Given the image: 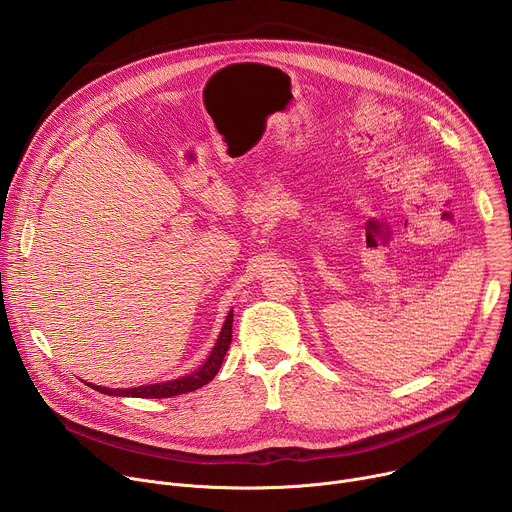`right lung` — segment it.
<instances>
[{"label": "right lung", "instance_id": "add662e5", "mask_svg": "<svg viewBox=\"0 0 512 512\" xmlns=\"http://www.w3.org/2000/svg\"><path fill=\"white\" fill-rule=\"evenodd\" d=\"M233 340V312L227 316V322L223 326L221 336H218L208 360L202 364V367L182 379L168 381V383H158V385H145V387H135V389H105L99 385H93L95 391L105 393V395H115V397H143V399H166V397H176L182 393H190L206 385L208 381L214 379V375L221 369V364L225 360V354L231 346Z\"/></svg>", "mask_w": 512, "mask_h": 512}]
</instances>
